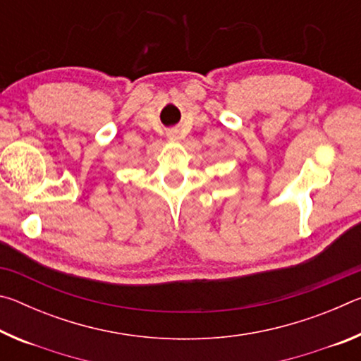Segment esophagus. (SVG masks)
Listing matches in <instances>:
<instances>
[{
    "label": "esophagus",
    "instance_id": "34e87169",
    "mask_svg": "<svg viewBox=\"0 0 361 361\" xmlns=\"http://www.w3.org/2000/svg\"><path fill=\"white\" fill-rule=\"evenodd\" d=\"M169 137H170V138H176V132H170Z\"/></svg>",
    "mask_w": 361,
    "mask_h": 361
}]
</instances>
